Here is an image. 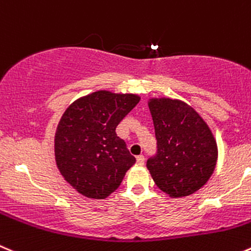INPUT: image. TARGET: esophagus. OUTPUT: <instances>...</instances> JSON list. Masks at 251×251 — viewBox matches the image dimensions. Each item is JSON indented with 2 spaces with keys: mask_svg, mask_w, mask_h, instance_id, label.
I'll return each instance as SVG.
<instances>
[{
  "mask_svg": "<svg viewBox=\"0 0 251 251\" xmlns=\"http://www.w3.org/2000/svg\"><path fill=\"white\" fill-rule=\"evenodd\" d=\"M144 156L143 155H138L137 156V164L138 165H144Z\"/></svg>",
  "mask_w": 251,
  "mask_h": 251,
  "instance_id": "obj_1",
  "label": "esophagus"
}]
</instances>
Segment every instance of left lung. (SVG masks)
Here are the masks:
<instances>
[{"label": "left lung", "instance_id": "1", "mask_svg": "<svg viewBox=\"0 0 251 251\" xmlns=\"http://www.w3.org/2000/svg\"><path fill=\"white\" fill-rule=\"evenodd\" d=\"M156 152L147 160L157 187L170 197L199 191L213 174L217 144L208 126L185 102L151 100Z\"/></svg>", "mask_w": 251, "mask_h": 251}]
</instances>
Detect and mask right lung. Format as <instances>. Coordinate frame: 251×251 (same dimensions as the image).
Wrapping results in <instances>:
<instances>
[{"mask_svg": "<svg viewBox=\"0 0 251 251\" xmlns=\"http://www.w3.org/2000/svg\"><path fill=\"white\" fill-rule=\"evenodd\" d=\"M139 101L137 95L97 91L63 114L55 134L56 165L78 193L106 199L134 165L135 157L116 128Z\"/></svg>", "mask_w": 251, "mask_h": 251, "instance_id": "add662e5", "label": "right lung"}]
</instances>
